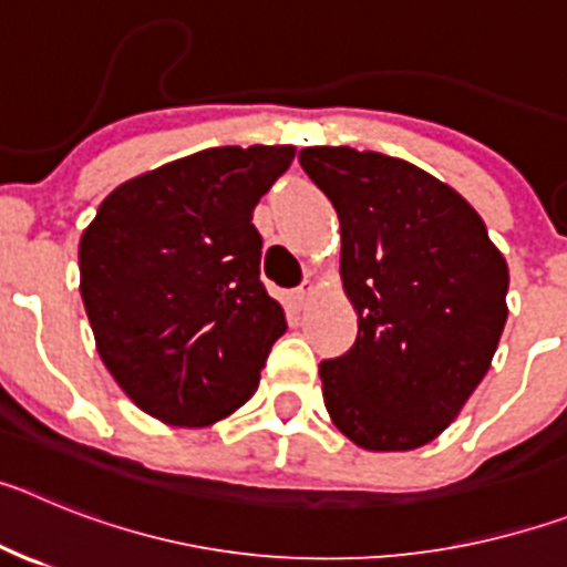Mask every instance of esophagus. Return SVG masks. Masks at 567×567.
<instances>
[{
    "label": "esophagus",
    "mask_w": 567,
    "mask_h": 567,
    "mask_svg": "<svg viewBox=\"0 0 567 567\" xmlns=\"http://www.w3.org/2000/svg\"><path fill=\"white\" fill-rule=\"evenodd\" d=\"M315 292H318V287H315L312 280H303L298 289H295L292 295H289V300H292L295 309H303L309 303V300L315 298Z\"/></svg>",
    "instance_id": "1"
}]
</instances>
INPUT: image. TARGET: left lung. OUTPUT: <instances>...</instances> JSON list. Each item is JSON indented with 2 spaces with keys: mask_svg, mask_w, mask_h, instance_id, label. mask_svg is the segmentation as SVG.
I'll list each match as a JSON object with an SVG mask.
<instances>
[{
  "mask_svg": "<svg viewBox=\"0 0 567 567\" xmlns=\"http://www.w3.org/2000/svg\"><path fill=\"white\" fill-rule=\"evenodd\" d=\"M300 167L340 218V280L358 340L320 363L323 403L365 452H412L457 420L508 320V264L477 209L383 153L307 147Z\"/></svg>",
  "mask_w": 567,
  "mask_h": 567,
  "instance_id": "left-lung-1",
  "label": "left lung"
}]
</instances>
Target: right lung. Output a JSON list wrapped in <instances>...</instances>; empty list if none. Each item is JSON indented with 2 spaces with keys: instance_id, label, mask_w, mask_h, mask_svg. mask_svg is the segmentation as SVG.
Returning a JSON list of instances; mask_svg holds the SVG:
<instances>
[{
  "instance_id": "add662e5",
  "label": "right lung",
  "mask_w": 567,
  "mask_h": 567,
  "mask_svg": "<svg viewBox=\"0 0 567 567\" xmlns=\"http://www.w3.org/2000/svg\"><path fill=\"white\" fill-rule=\"evenodd\" d=\"M292 158V144L184 155L118 184L82 233L96 349L150 417L204 429L258 389L287 315L260 284L252 209Z\"/></svg>"
}]
</instances>
